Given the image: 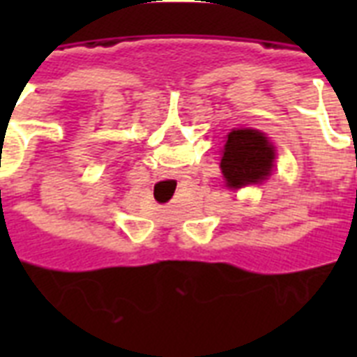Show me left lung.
<instances>
[{
	"instance_id": "obj_1",
	"label": "left lung",
	"mask_w": 357,
	"mask_h": 357,
	"mask_svg": "<svg viewBox=\"0 0 357 357\" xmlns=\"http://www.w3.org/2000/svg\"><path fill=\"white\" fill-rule=\"evenodd\" d=\"M274 167V148L266 137L255 129H234L224 146L220 161L226 183L231 189L259 183Z\"/></svg>"
}]
</instances>
